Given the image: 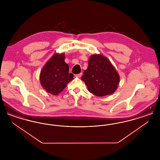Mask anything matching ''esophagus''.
Returning a JSON list of instances; mask_svg holds the SVG:
<instances>
[{"label":"esophagus","mask_w":160,"mask_h":160,"mask_svg":"<svg viewBox=\"0 0 160 160\" xmlns=\"http://www.w3.org/2000/svg\"><path fill=\"white\" fill-rule=\"evenodd\" d=\"M82 76V73L81 72V73H80V74H76V77H81Z\"/></svg>","instance_id":"34e87169"}]
</instances>
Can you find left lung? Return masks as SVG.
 Segmentation results:
<instances>
[{
	"mask_svg": "<svg viewBox=\"0 0 160 160\" xmlns=\"http://www.w3.org/2000/svg\"><path fill=\"white\" fill-rule=\"evenodd\" d=\"M82 80L92 94L102 97L113 93L119 83V76L111 62L101 54L92 55Z\"/></svg>",
	"mask_w": 160,
	"mask_h": 160,
	"instance_id": "1",
	"label": "left lung"
}]
</instances>
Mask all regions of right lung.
I'll return each mask as SVG.
<instances>
[{
    "instance_id": "right-lung-1",
    "label": "right lung",
    "mask_w": 160,
    "mask_h": 160,
    "mask_svg": "<svg viewBox=\"0 0 160 160\" xmlns=\"http://www.w3.org/2000/svg\"><path fill=\"white\" fill-rule=\"evenodd\" d=\"M64 60V54H54L40 73L41 86L47 92L54 95L61 93L74 78V75L69 73L68 65Z\"/></svg>"
}]
</instances>
